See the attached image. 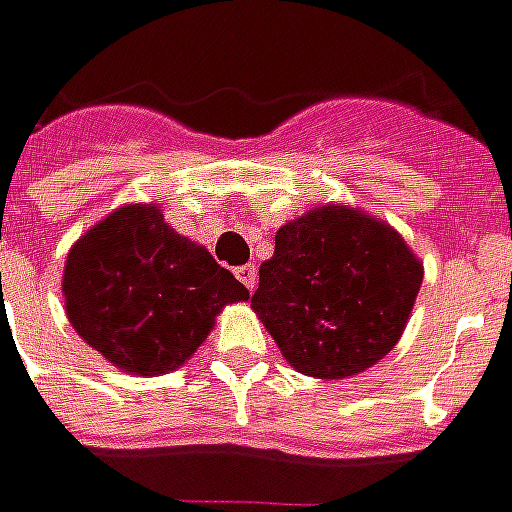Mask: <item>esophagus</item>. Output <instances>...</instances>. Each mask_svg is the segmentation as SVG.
<instances>
[{
  "label": "esophagus",
  "instance_id": "esophagus-1",
  "mask_svg": "<svg viewBox=\"0 0 512 512\" xmlns=\"http://www.w3.org/2000/svg\"><path fill=\"white\" fill-rule=\"evenodd\" d=\"M235 277L241 280L249 291H255V285H257V266L255 263H246V266H238L235 269Z\"/></svg>",
  "mask_w": 512,
  "mask_h": 512
}]
</instances>
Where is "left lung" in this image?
Masks as SVG:
<instances>
[{"label":"left lung","mask_w":512,"mask_h":512,"mask_svg":"<svg viewBox=\"0 0 512 512\" xmlns=\"http://www.w3.org/2000/svg\"><path fill=\"white\" fill-rule=\"evenodd\" d=\"M420 283L423 266L398 232L364 212L316 207L277 232L252 308L294 370L347 378L395 347Z\"/></svg>","instance_id":"left-lung-1"}]
</instances>
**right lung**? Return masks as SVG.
I'll return each mask as SVG.
<instances>
[{"label":"right lung","instance_id":"1","mask_svg":"<svg viewBox=\"0 0 512 512\" xmlns=\"http://www.w3.org/2000/svg\"><path fill=\"white\" fill-rule=\"evenodd\" d=\"M64 297L83 342L125 373L159 375L182 367L215 314L249 291L156 207L139 204L111 212L72 246Z\"/></svg>","mask_w":512,"mask_h":512}]
</instances>
